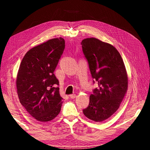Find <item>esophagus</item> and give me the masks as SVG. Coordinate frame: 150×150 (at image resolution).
Returning <instances> with one entry per match:
<instances>
[{"label": "esophagus", "instance_id": "34e87169", "mask_svg": "<svg viewBox=\"0 0 150 150\" xmlns=\"http://www.w3.org/2000/svg\"><path fill=\"white\" fill-rule=\"evenodd\" d=\"M69 97H70V98H71V99H74L76 97V94H71L70 96H69Z\"/></svg>", "mask_w": 150, "mask_h": 150}]
</instances>
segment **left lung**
<instances>
[{
    "label": "left lung",
    "mask_w": 150,
    "mask_h": 150,
    "mask_svg": "<svg viewBox=\"0 0 150 150\" xmlns=\"http://www.w3.org/2000/svg\"><path fill=\"white\" fill-rule=\"evenodd\" d=\"M81 44L93 83L98 84L83 111L89 120L102 122L117 110L127 92L125 66L119 52L110 44L93 38L83 39Z\"/></svg>",
    "instance_id": "obj_1"
}]
</instances>
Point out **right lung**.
I'll use <instances>...</instances> for the list:
<instances>
[{
	"instance_id": "1",
	"label": "right lung",
	"mask_w": 150,
	"mask_h": 150,
	"mask_svg": "<svg viewBox=\"0 0 150 150\" xmlns=\"http://www.w3.org/2000/svg\"><path fill=\"white\" fill-rule=\"evenodd\" d=\"M65 48L62 38L52 39L30 49L18 71L16 86L20 103L35 120H52L60 112L62 98L54 74Z\"/></svg>"
}]
</instances>
